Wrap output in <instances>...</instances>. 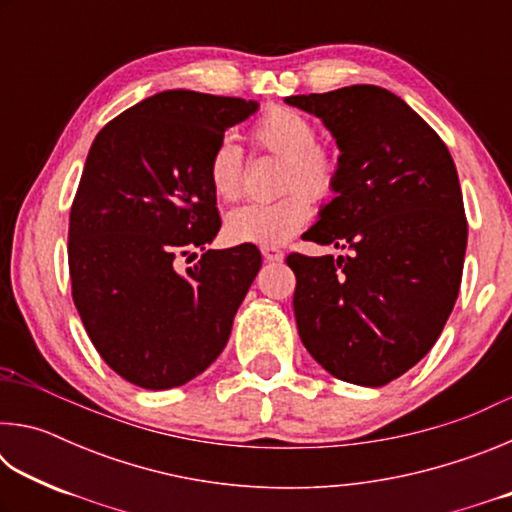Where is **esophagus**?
<instances>
[{
  "label": "esophagus",
  "instance_id": "34e87169",
  "mask_svg": "<svg viewBox=\"0 0 512 512\" xmlns=\"http://www.w3.org/2000/svg\"><path fill=\"white\" fill-rule=\"evenodd\" d=\"M262 255H264L266 262H280V259L284 257L282 250L275 248V246H262Z\"/></svg>",
  "mask_w": 512,
  "mask_h": 512
}]
</instances>
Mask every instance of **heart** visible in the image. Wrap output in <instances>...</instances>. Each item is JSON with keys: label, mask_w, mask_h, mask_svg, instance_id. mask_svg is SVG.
Segmentation results:
<instances>
[{"label": "heart", "mask_w": 512, "mask_h": 512, "mask_svg": "<svg viewBox=\"0 0 512 512\" xmlns=\"http://www.w3.org/2000/svg\"><path fill=\"white\" fill-rule=\"evenodd\" d=\"M250 137L259 146L287 160L284 187L307 188L314 196H327L336 180V164L318 149V133L311 121L291 108H273L259 117ZM241 149L223 137L207 162V178L219 201H235L241 192ZM307 191V192H308ZM306 192V193H307ZM301 189L273 203H248L232 210L225 219V235L235 244L282 246L309 221L311 198Z\"/></svg>", "instance_id": "1"}]
</instances>
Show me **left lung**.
<instances>
[{"label": "left lung", "mask_w": 512, "mask_h": 512, "mask_svg": "<svg viewBox=\"0 0 512 512\" xmlns=\"http://www.w3.org/2000/svg\"><path fill=\"white\" fill-rule=\"evenodd\" d=\"M284 101L323 121L341 153L334 198L302 237L345 255L287 257L300 341L336 379L386 386L433 348L458 298L467 221L454 160L377 85Z\"/></svg>", "instance_id": "left-lung-1"}]
</instances>
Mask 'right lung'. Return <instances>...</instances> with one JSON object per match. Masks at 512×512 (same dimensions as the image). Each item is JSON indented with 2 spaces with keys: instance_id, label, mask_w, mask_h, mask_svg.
I'll return each mask as SVG.
<instances>
[{
  "instance_id": "1",
  "label": "right lung",
  "mask_w": 512,
  "mask_h": 512,
  "mask_svg": "<svg viewBox=\"0 0 512 512\" xmlns=\"http://www.w3.org/2000/svg\"><path fill=\"white\" fill-rule=\"evenodd\" d=\"M257 101L164 90L99 131L69 214L72 298L101 359L131 384L167 391L223 352L262 266L257 246L178 254L221 228L207 162ZM196 255V253H194Z\"/></svg>"
}]
</instances>
